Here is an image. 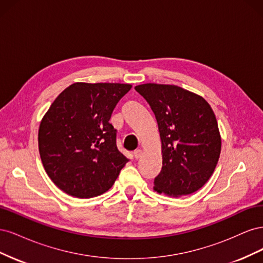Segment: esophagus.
Wrapping results in <instances>:
<instances>
[{
	"instance_id": "esophagus-1",
	"label": "esophagus",
	"mask_w": 263,
	"mask_h": 263,
	"mask_svg": "<svg viewBox=\"0 0 263 263\" xmlns=\"http://www.w3.org/2000/svg\"><path fill=\"white\" fill-rule=\"evenodd\" d=\"M141 155H142V150L141 149H137V150L134 151L135 159H139L141 157Z\"/></svg>"
}]
</instances>
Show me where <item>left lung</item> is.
<instances>
[{
	"label": "left lung",
	"mask_w": 263,
	"mask_h": 263,
	"mask_svg": "<svg viewBox=\"0 0 263 263\" xmlns=\"http://www.w3.org/2000/svg\"><path fill=\"white\" fill-rule=\"evenodd\" d=\"M156 116L162 144V168L155 190L189 195L209 181L218 162L221 139L212 107L200 95L177 85L135 86Z\"/></svg>",
	"instance_id": "obj_1"
}]
</instances>
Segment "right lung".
Instances as JSON below:
<instances>
[{
    "label": "right lung",
    "mask_w": 263,
    "mask_h": 263,
    "mask_svg": "<svg viewBox=\"0 0 263 263\" xmlns=\"http://www.w3.org/2000/svg\"><path fill=\"white\" fill-rule=\"evenodd\" d=\"M130 84L68 86L42 119L38 147L44 168L63 192L79 198L101 195L129 161L116 146L113 110Z\"/></svg>",
    "instance_id": "add662e5"
}]
</instances>
